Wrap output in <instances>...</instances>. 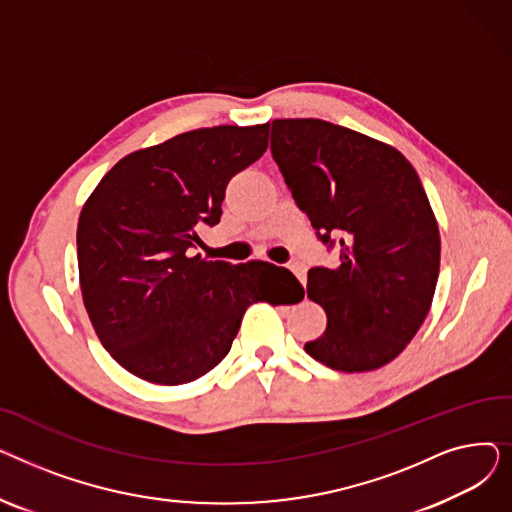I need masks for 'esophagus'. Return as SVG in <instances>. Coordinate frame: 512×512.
I'll use <instances>...</instances> for the list:
<instances>
[{
  "label": "esophagus",
  "instance_id": "34e87169",
  "mask_svg": "<svg viewBox=\"0 0 512 512\" xmlns=\"http://www.w3.org/2000/svg\"><path fill=\"white\" fill-rule=\"evenodd\" d=\"M290 272L301 280V284H307V270H305V265H301V263H292V265H290Z\"/></svg>",
  "mask_w": 512,
  "mask_h": 512
}]
</instances>
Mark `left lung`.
I'll return each mask as SVG.
<instances>
[{
    "instance_id": "obj_1",
    "label": "left lung",
    "mask_w": 512,
    "mask_h": 512,
    "mask_svg": "<svg viewBox=\"0 0 512 512\" xmlns=\"http://www.w3.org/2000/svg\"><path fill=\"white\" fill-rule=\"evenodd\" d=\"M272 155L317 238L340 245V265L311 267L307 297L326 332L307 355L336 371L396 359L432 307L440 230L421 180L394 147L326 120L272 122Z\"/></svg>"
}]
</instances>
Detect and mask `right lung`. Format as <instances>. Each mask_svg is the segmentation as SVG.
Returning a JSON list of instances; mask_svg holds the SVG:
<instances>
[{
	"label": "right lung",
	"mask_w": 512,
	"mask_h": 512,
	"mask_svg": "<svg viewBox=\"0 0 512 512\" xmlns=\"http://www.w3.org/2000/svg\"><path fill=\"white\" fill-rule=\"evenodd\" d=\"M267 137L270 124L182 132L122 157L83 205L76 249L85 309L105 351L137 378L199 380L228 355L249 305L267 301L257 270L276 265L186 255L203 224L220 222L230 178L265 153Z\"/></svg>",
	"instance_id": "obj_1"
}]
</instances>
